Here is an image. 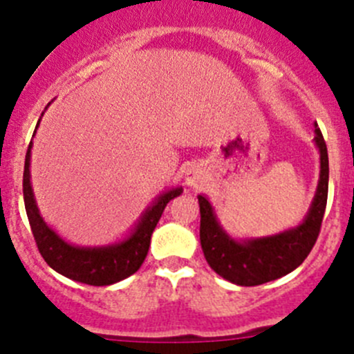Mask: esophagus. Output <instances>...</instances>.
Segmentation results:
<instances>
[{"label": "esophagus", "instance_id": "esophagus-1", "mask_svg": "<svg viewBox=\"0 0 354 354\" xmlns=\"http://www.w3.org/2000/svg\"><path fill=\"white\" fill-rule=\"evenodd\" d=\"M185 180H187V183L190 187L200 188L203 185V181H205V174H203V169L200 166H192L187 171V174H185Z\"/></svg>", "mask_w": 354, "mask_h": 354}]
</instances>
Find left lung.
Returning a JSON list of instances; mask_svg holds the SVG:
<instances>
[{
    "label": "left lung",
    "mask_w": 354,
    "mask_h": 354,
    "mask_svg": "<svg viewBox=\"0 0 354 354\" xmlns=\"http://www.w3.org/2000/svg\"><path fill=\"white\" fill-rule=\"evenodd\" d=\"M320 151V181L303 224L277 236L238 243L217 224L209 200L198 195L200 243L209 266L226 281L240 286H259L279 279L301 266L319 238L329 192V156L322 131L315 128Z\"/></svg>",
    "instance_id": "left-lung-1"
}]
</instances>
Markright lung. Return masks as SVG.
I'll use <instances>...</instances> for the list:
<instances>
[{
  "label": "right lung",
  "instance_id": "1",
  "mask_svg": "<svg viewBox=\"0 0 354 354\" xmlns=\"http://www.w3.org/2000/svg\"><path fill=\"white\" fill-rule=\"evenodd\" d=\"M30 147L32 142L28 144L27 154H25L24 202L35 245L46 263L68 279L91 284V286H108L137 272L147 257L151 236L167 202L178 197L181 194V188L160 195L154 205L145 212L137 230L123 243L108 246V248H77V246L65 243L55 231L49 230L39 214L30 187V171H28Z\"/></svg>",
  "mask_w": 354,
  "mask_h": 354
}]
</instances>
